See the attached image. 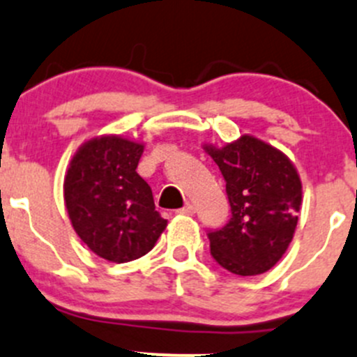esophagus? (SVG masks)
Wrapping results in <instances>:
<instances>
[{
  "label": "esophagus",
  "mask_w": 357,
  "mask_h": 357,
  "mask_svg": "<svg viewBox=\"0 0 357 357\" xmlns=\"http://www.w3.org/2000/svg\"><path fill=\"white\" fill-rule=\"evenodd\" d=\"M178 215H194L196 213V208H194L192 203H187L185 206L180 208V210H177Z\"/></svg>",
  "instance_id": "obj_1"
}]
</instances>
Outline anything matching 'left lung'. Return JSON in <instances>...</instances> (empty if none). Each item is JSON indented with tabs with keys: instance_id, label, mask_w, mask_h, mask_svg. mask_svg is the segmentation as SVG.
<instances>
[{
	"instance_id": "obj_1",
	"label": "left lung",
	"mask_w": 357,
	"mask_h": 357,
	"mask_svg": "<svg viewBox=\"0 0 357 357\" xmlns=\"http://www.w3.org/2000/svg\"><path fill=\"white\" fill-rule=\"evenodd\" d=\"M203 149L225 178L232 217L208 232L213 259L229 273L257 276L287 253L298 222L302 180L290 158L253 135Z\"/></svg>"
}]
</instances>
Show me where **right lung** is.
<instances>
[{
	"label": "right lung",
	"mask_w": 357,
	"mask_h": 357,
	"mask_svg": "<svg viewBox=\"0 0 357 357\" xmlns=\"http://www.w3.org/2000/svg\"><path fill=\"white\" fill-rule=\"evenodd\" d=\"M146 144L121 135L84 140L63 177V201L81 241L100 259L132 262L153 250L168 222L139 174Z\"/></svg>",
	"instance_id": "obj_1"
}]
</instances>
